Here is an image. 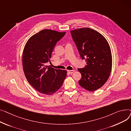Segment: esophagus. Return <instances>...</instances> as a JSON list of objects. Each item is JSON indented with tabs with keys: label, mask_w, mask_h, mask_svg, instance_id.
Listing matches in <instances>:
<instances>
[{
	"label": "esophagus",
	"mask_w": 131,
	"mask_h": 131,
	"mask_svg": "<svg viewBox=\"0 0 131 131\" xmlns=\"http://www.w3.org/2000/svg\"><path fill=\"white\" fill-rule=\"evenodd\" d=\"M74 70H68L67 71V72H68V73H69V74H72L73 73H74Z\"/></svg>",
	"instance_id": "34e87169"
}]
</instances>
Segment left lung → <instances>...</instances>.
I'll return each mask as SVG.
<instances>
[{"label":"left lung","mask_w":131,"mask_h":131,"mask_svg":"<svg viewBox=\"0 0 131 131\" xmlns=\"http://www.w3.org/2000/svg\"><path fill=\"white\" fill-rule=\"evenodd\" d=\"M72 37L86 65L78 68L82 78L79 84L89 91L98 90L107 82L112 71V56L107 40L99 32L88 27L71 31Z\"/></svg>","instance_id":"left-lung-1"}]
</instances>
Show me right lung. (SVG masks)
<instances>
[{
    "label": "right lung",
    "instance_id": "1",
    "mask_svg": "<svg viewBox=\"0 0 131 131\" xmlns=\"http://www.w3.org/2000/svg\"><path fill=\"white\" fill-rule=\"evenodd\" d=\"M66 32L45 29L34 34L24 47L22 63L29 83L40 93L51 95L63 85L67 71L48 66L53 48Z\"/></svg>",
    "mask_w": 131,
    "mask_h": 131
}]
</instances>
